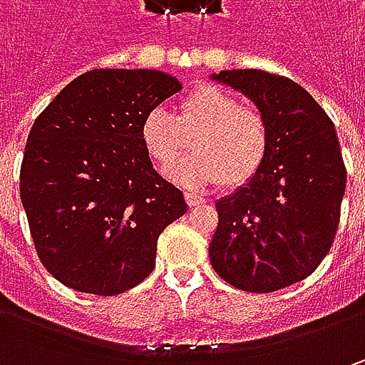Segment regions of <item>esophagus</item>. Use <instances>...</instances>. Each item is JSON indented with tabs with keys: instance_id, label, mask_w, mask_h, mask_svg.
<instances>
[{
	"instance_id": "esophagus-1",
	"label": "esophagus",
	"mask_w": 365,
	"mask_h": 365,
	"mask_svg": "<svg viewBox=\"0 0 365 365\" xmlns=\"http://www.w3.org/2000/svg\"><path fill=\"white\" fill-rule=\"evenodd\" d=\"M185 201H187L189 207H197V205L205 203L203 197H199V195H195V192H185Z\"/></svg>"
}]
</instances>
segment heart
<instances>
[{"mask_svg":"<svg viewBox=\"0 0 365 365\" xmlns=\"http://www.w3.org/2000/svg\"><path fill=\"white\" fill-rule=\"evenodd\" d=\"M140 132L150 158L160 168L192 148L195 154L168 170L173 180L187 187H244L258 175L270 150L266 118L213 85L185 95L175 118L164 109L148 111Z\"/></svg>","mask_w":365,"mask_h":365,"instance_id":"obj_1","label":"heart"}]
</instances>
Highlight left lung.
<instances>
[{
	"instance_id": "1",
	"label": "left lung",
	"mask_w": 365,
	"mask_h": 365,
	"mask_svg": "<svg viewBox=\"0 0 365 365\" xmlns=\"http://www.w3.org/2000/svg\"><path fill=\"white\" fill-rule=\"evenodd\" d=\"M250 97L270 125L259 173L219 199L213 270L245 292H274L317 270L335 240L345 164L335 125L299 83L258 68L211 75Z\"/></svg>"
}]
</instances>
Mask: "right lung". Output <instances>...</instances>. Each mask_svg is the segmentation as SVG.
Listing matches in <instances>:
<instances>
[{"label":"right lung","instance_id":"right-lung-1","mask_svg":"<svg viewBox=\"0 0 365 365\" xmlns=\"http://www.w3.org/2000/svg\"><path fill=\"white\" fill-rule=\"evenodd\" d=\"M180 89L160 71L95 68L36 118L20 197L38 258L64 287L113 297L154 270L158 237L187 203L154 170L140 130Z\"/></svg>","mask_w":365,"mask_h":365}]
</instances>
